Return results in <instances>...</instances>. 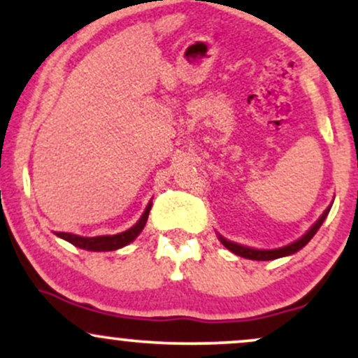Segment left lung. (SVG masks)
<instances>
[{"label":"left lung","instance_id":"left-lung-1","mask_svg":"<svg viewBox=\"0 0 358 358\" xmlns=\"http://www.w3.org/2000/svg\"><path fill=\"white\" fill-rule=\"evenodd\" d=\"M330 208H331V205H330V207L327 208V210H324V212L322 213V217H320V219L316 220L313 225H311V229L305 234V236L299 237L298 241L291 242L289 245H285V248H279V249H269V250H261V249H250V248H244V245L234 244V242L227 241V239H224V237H222V236H219V239H220L222 244L225 245V248H227L229 250H231V252L237 254V256L245 257V259H254V261H273V259L289 256V254L298 252L299 249L305 248V245L308 244V242H310L311 239H313V236L316 234V231H318V229L322 227L323 220L327 219V215H328V212H330Z\"/></svg>","mask_w":358,"mask_h":358}]
</instances>
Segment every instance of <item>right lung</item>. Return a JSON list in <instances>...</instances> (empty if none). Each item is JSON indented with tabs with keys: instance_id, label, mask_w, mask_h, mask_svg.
I'll return each mask as SVG.
<instances>
[{
	"instance_id": "add662e5",
	"label": "right lung",
	"mask_w": 358,
	"mask_h": 358,
	"mask_svg": "<svg viewBox=\"0 0 358 358\" xmlns=\"http://www.w3.org/2000/svg\"><path fill=\"white\" fill-rule=\"evenodd\" d=\"M151 210V203H148L145 213L141 215L136 224L133 225L127 231L116 234V236H97V237H80L76 236V234H69V232H59L57 236L65 239L71 244L76 245V248L85 249V250H96V252H101V250H116L119 248H124V245L133 242L136 237L139 236V232L145 229L148 215H150Z\"/></svg>"
}]
</instances>
